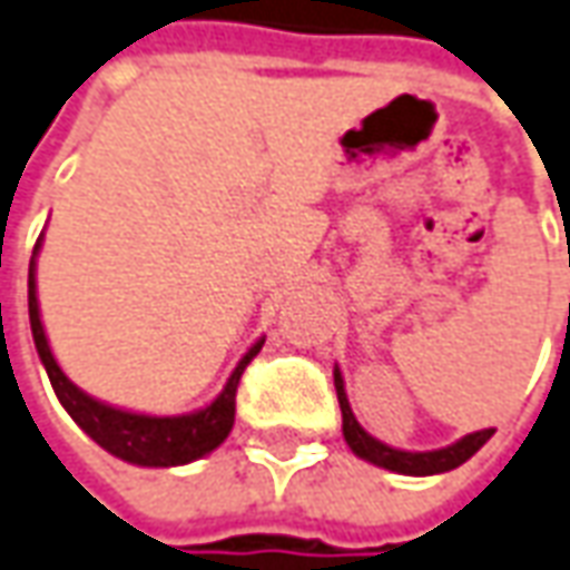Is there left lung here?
<instances>
[{
    "mask_svg": "<svg viewBox=\"0 0 570 570\" xmlns=\"http://www.w3.org/2000/svg\"><path fill=\"white\" fill-rule=\"evenodd\" d=\"M334 383L336 399H340V412H343V436H346V443H350V449L358 459L381 464L386 471H396V474H421V478H424V474H443V471H452V468H459L462 462H468V459L493 436V428H487V431L468 433L459 443H452V446L446 449H433V452H402V449L383 446L374 436H367V433L362 431V424L352 415L350 399L343 393V377H340V371H334Z\"/></svg>",
    "mask_w": 570,
    "mask_h": 570,
    "instance_id": "8db88e82",
    "label": "left lung"
}]
</instances>
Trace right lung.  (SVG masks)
<instances>
[{
	"label": "right lung",
	"instance_id": "add662e5",
	"mask_svg": "<svg viewBox=\"0 0 570 570\" xmlns=\"http://www.w3.org/2000/svg\"><path fill=\"white\" fill-rule=\"evenodd\" d=\"M37 249H40V243H37ZM27 308H30V331H33L37 352H40L46 374L52 381V390L61 399V405L68 409V415L90 433L99 446L108 449L111 455H118L124 462L146 464V468L187 464L227 440V433L234 428L239 377H243L246 365L253 362L258 350H262V343H265V340H258L253 350L243 355V362L236 365L227 386L220 390V396L208 409H203V412L180 417L134 415V412H121V409H111V405L96 402V399L87 396L83 390H77L61 374V367L56 365L52 350L46 343V334H42L40 305H37V281H33V258H30V274H27Z\"/></svg>",
	"mask_w": 570,
	"mask_h": 570
}]
</instances>
